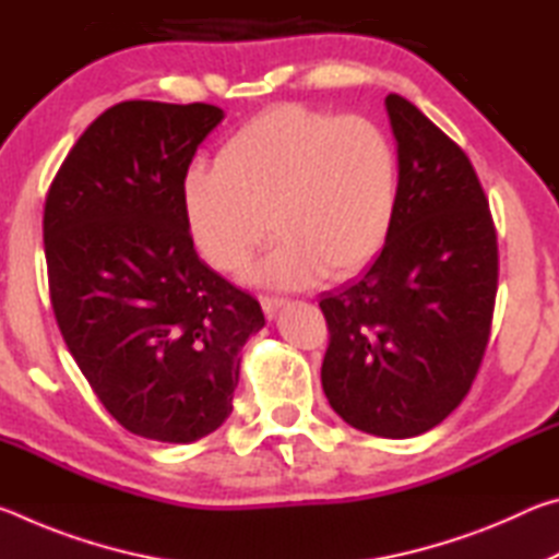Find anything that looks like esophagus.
<instances>
[{
	"label": "esophagus",
	"instance_id": "34e87169",
	"mask_svg": "<svg viewBox=\"0 0 559 559\" xmlns=\"http://www.w3.org/2000/svg\"><path fill=\"white\" fill-rule=\"evenodd\" d=\"M286 306V298L278 296H261V308L266 316H276V310Z\"/></svg>",
	"mask_w": 559,
	"mask_h": 559
}]
</instances>
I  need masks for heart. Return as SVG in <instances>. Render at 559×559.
Returning <instances> with one entry per match:
<instances>
[{
  "instance_id": "1",
  "label": "heart",
  "mask_w": 559,
  "mask_h": 559,
  "mask_svg": "<svg viewBox=\"0 0 559 559\" xmlns=\"http://www.w3.org/2000/svg\"><path fill=\"white\" fill-rule=\"evenodd\" d=\"M396 197L400 165L377 122L296 103L243 122L214 169L189 167L179 185L187 231L216 271L246 269L271 226L278 231L276 249L253 271L276 288L362 271L390 239Z\"/></svg>"
}]
</instances>
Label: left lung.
Returning <instances> with one entry per match:
<instances>
[{
	"label": "left lung",
	"mask_w": 559,
	"mask_h": 559,
	"mask_svg": "<svg viewBox=\"0 0 559 559\" xmlns=\"http://www.w3.org/2000/svg\"><path fill=\"white\" fill-rule=\"evenodd\" d=\"M396 140L394 224L370 266L323 293L330 345L323 392L365 433L409 439L468 394L498 290V243L473 165L396 93L384 98Z\"/></svg>",
	"instance_id": "left-lung-1"
}]
</instances>
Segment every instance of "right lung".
Masks as SVG:
<instances>
[{
    "label": "right lung",
    "instance_id": "1",
    "mask_svg": "<svg viewBox=\"0 0 559 559\" xmlns=\"http://www.w3.org/2000/svg\"><path fill=\"white\" fill-rule=\"evenodd\" d=\"M224 120L206 103L126 100L91 122L53 177L44 251L56 323L120 427L192 443L231 414L257 298L197 257L179 185Z\"/></svg>",
    "mask_w": 559,
    "mask_h": 559
}]
</instances>
